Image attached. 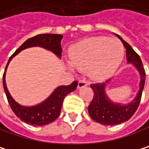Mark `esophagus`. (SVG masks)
Returning a JSON list of instances; mask_svg holds the SVG:
<instances>
[{"label": "esophagus", "mask_w": 149, "mask_h": 149, "mask_svg": "<svg viewBox=\"0 0 149 149\" xmlns=\"http://www.w3.org/2000/svg\"><path fill=\"white\" fill-rule=\"evenodd\" d=\"M88 81H86L85 80H79V81H78V88L79 89H81V88H84V87H86V86H88Z\"/></svg>", "instance_id": "obj_1"}]
</instances>
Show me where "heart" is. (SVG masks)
I'll return each instance as SVG.
<instances>
[{"instance_id":"obj_1","label":"heart","mask_w":149,"mask_h":149,"mask_svg":"<svg viewBox=\"0 0 149 149\" xmlns=\"http://www.w3.org/2000/svg\"><path fill=\"white\" fill-rule=\"evenodd\" d=\"M69 57L74 66L80 70L90 69L95 78H105L113 74L123 58L120 42L106 36L91 37L72 47Z\"/></svg>"}]
</instances>
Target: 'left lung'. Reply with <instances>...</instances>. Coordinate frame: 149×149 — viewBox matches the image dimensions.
Masks as SVG:
<instances>
[{
    "mask_svg": "<svg viewBox=\"0 0 149 149\" xmlns=\"http://www.w3.org/2000/svg\"><path fill=\"white\" fill-rule=\"evenodd\" d=\"M117 36L126 49V58H127L128 63H132L139 72V91L132 102L123 106L113 103L107 97L105 93V87L109 80L106 81V83H97L91 84V88L92 89L94 95L88 107L89 115L92 120L104 125H116L128 121L134 115L140 103L141 95H142V91L145 85L146 72L139 56L135 52V50L129 43L123 41L118 34Z\"/></svg>",
    "mask_w": 149,
    "mask_h": 149,
    "instance_id": "1",
    "label": "left lung"
}]
</instances>
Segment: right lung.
I'll use <instances>...</instances> for the list:
<instances>
[{"mask_svg": "<svg viewBox=\"0 0 149 149\" xmlns=\"http://www.w3.org/2000/svg\"><path fill=\"white\" fill-rule=\"evenodd\" d=\"M63 36L61 34H55V33H42L31 37V38L26 40L12 54L5 68L2 81H3V89L7 97V100H8V102L14 114L22 121H24L26 123H28L30 125L42 126L54 122L60 114L62 103L65 97L76 89L78 83L76 81H74L70 85H63L58 87L45 101H43L39 105L34 107H23L17 104L12 99L8 89H7L6 83H5V73H6L7 66H8L11 58L14 56H16L17 53H19L21 50L34 46H39L47 49L50 51H52L58 58H61L62 48L60 45V42Z\"/></svg>", "mask_w": 149, "mask_h": 149, "instance_id": "add662e5", "label": "right lung"}]
</instances>
